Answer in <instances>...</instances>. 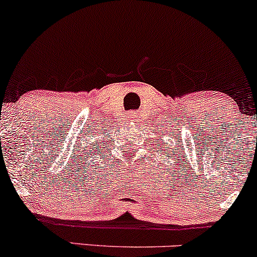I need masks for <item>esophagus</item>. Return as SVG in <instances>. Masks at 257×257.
I'll return each mask as SVG.
<instances>
[{
    "label": "esophagus",
    "instance_id": "obj_1",
    "mask_svg": "<svg viewBox=\"0 0 257 257\" xmlns=\"http://www.w3.org/2000/svg\"><path fill=\"white\" fill-rule=\"evenodd\" d=\"M137 117H138V114H137V112H135V111H131V112H129V113H128V118L129 119H135V118H137Z\"/></svg>",
    "mask_w": 257,
    "mask_h": 257
}]
</instances>
